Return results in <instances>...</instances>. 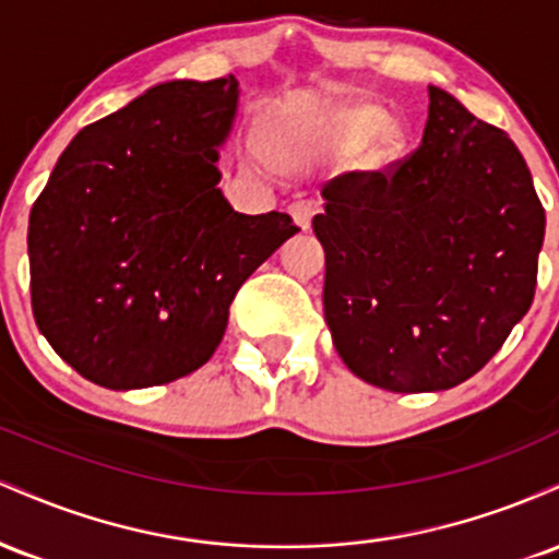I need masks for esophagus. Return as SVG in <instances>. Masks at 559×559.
<instances>
[{"label": "esophagus", "instance_id": "1", "mask_svg": "<svg viewBox=\"0 0 559 559\" xmlns=\"http://www.w3.org/2000/svg\"><path fill=\"white\" fill-rule=\"evenodd\" d=\"M288 213H292L294 223H297V228L310 230V226H312V215H316V204L305 202V199H299V202H294L292 207H288Z\"/></svg>", "mask_w": 559, "mask_h": 559}]
</instances>
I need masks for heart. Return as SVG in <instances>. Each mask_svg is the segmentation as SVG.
Segmentation results:
<instances>
[{
    "label": "heart",
    "mask_w": 559,
    "mask_h": 559,
    "mask_svg": "<svg viewBox=\"0 0 559 559\" xmlns=\"http://www.w3.org/2000/svg\"><path fill=\"white\" fill-rule=\"evenodd\" d=\"M378 139V152H376V163H383V159L394 155L400 150L402 136L396 128H389V118L386 112H381L378 107H355L338 120L336 126L331 128V144L336 146L338 152H360L368 141Z\"/></svg>",
    "instance_id": "b5f03b06"
}]
</instances>
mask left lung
<instances>
[{"instance_id": "1", "label": "left lung", "mask_w": 559, "mask_h": 559, "mask_svg": "<svg viewBox=\"0 0 559 559\" xmlns=\"http://www.w3.org/2000/svg\"><path fill=\"white\" fill-rule=\"evenodd\" d=\"M423 141L391 173L323 189V312L346 368L378 389L476 376L536 292L544 207L510 136L428 86Z\"/></svg>"}]
</instances>
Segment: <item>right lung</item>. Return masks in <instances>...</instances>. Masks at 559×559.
I'll use <instances>...</instances> for the list:
<instances>
[{
	"mask_svg": "<svg viewBox=\"0 0 559 559\" xmlns=\"http://www.w3.org/2000/svg\"><path fill=\"white\" fill-rule=\"evenodd\" d=\"M239 81L157 83L79 131L28 221L31 305L96 386L170 383L213 357L228 307L297 226L236 213L217 159Z\"/></svg>",
	"mask_w": 559,
	"mask_h": 559,
	"instance_id": "1",
	"label": "right lung"
}]
</instances>
